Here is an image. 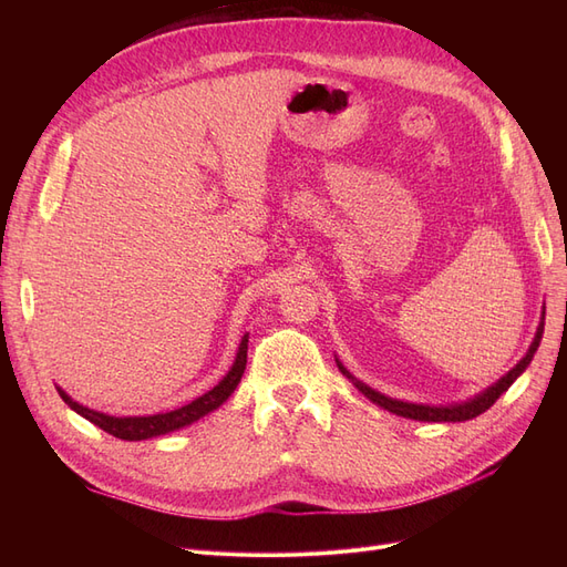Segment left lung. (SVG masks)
Returning <instances> with one entry per match:
<instances>
[{
    "label": "left lung",
    "mask_w": 567,
    "mask_h": 567,
    "mask_svg": "<svg viewBox=\"0 0 567 567\" xmlns=\"http://www.w3.org/2000/svg\"><path fill=\"white\" fill-rule=\"evenodd\" d=\"M544 315L546 310L542 312V321L537 326V333H535V340L529 342V348L525 352V357L520 359V362L513 367L508 373H504L499 381L492 383L489 388H485L483 392H477L475 398L466 400V402H454V404H416V402H404V400H394V398H388V394L373 390L371 385L362 383L359 379H354V375L342 367L340 359L336 357V364L340 369V373L346 375V379H350V383L364 394V398H369L373 404H379L381 409L390 411V414H398V416H404V419H414V421H427V423H458V421H468V419H475L483 414V411H487L496 400H499V394H504L513 383H516L518 375L529 367L532 357H535L539 342H542V333H544Z\"/></svg>",
    "instance_id": "1"
}]
</instances>
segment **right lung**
Here are the masks:
<instances>
[{
    "label": "right lung",
    "mask_w": 567,
    "mask_h": 567,
    "mask_svg": "<svg viewBox=\"0 0 567 567\" xmlns=\"http://www.w3.org/2000/svg\"><path fill=\"white\" fill-rule=\"evenodd\" d=\"M246 359H248V333L241 338V342H238L234 364L225 373V379H221L215 388L203 392L200 398L192 400L184 406H177L173 411H158V414H146V416H111V414H104V411H96V409H90V406L75 402L61 385H56V390L61 394V400L71 406L75 414L99 425L101 431H106L109 435L120 437V440L140 442V440H151V437L175 433V431H179V427L192 425L198 419L208 416L210 411L219 409L229 400V394L236 390V385L241 383V375L246 371Z\"/></svg>",
    "instance_id": "1"
}]
</instances>
